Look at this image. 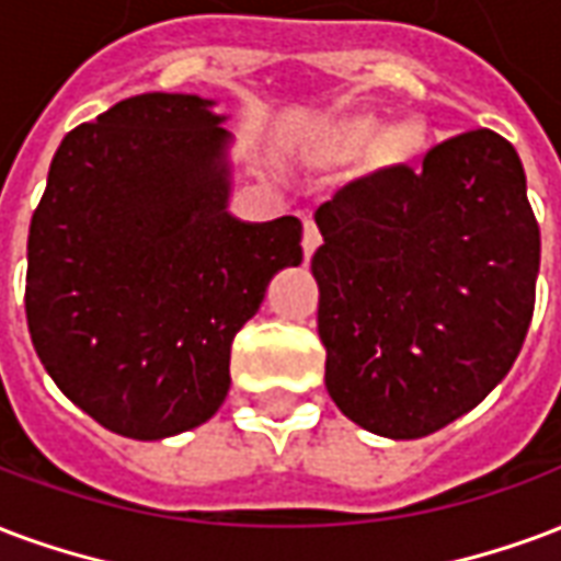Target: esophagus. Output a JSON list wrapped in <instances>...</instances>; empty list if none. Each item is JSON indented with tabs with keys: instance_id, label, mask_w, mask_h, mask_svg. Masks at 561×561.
Instances as JSON below:
<instances>
[{
	"instance_id": "esophagus-1",
	"label": "esophagus",
	"mask_w": 561,
	"mask_h": 561,
	"mask_svg": "<svg viewBox=\"0 0 561 561\" xmlns=\"http://www.w3.org/2000/svg\"><path fill=\"white\" fill-rule=\"evenodd\" d=\"M318 247H321V231L314 226V219H306V228H302V255H306V261L312 259Z\"/></svg>"
}]
</instances>
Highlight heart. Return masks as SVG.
<instances>
[{
    "label": "heart",
    "mask_w": 561,
    "mask_h": 561,
    "mask_svg": "<svg viewBox=\"0 0 561 561\" xmlns=\"http://www.w3.org/2000/svg\"><path fill=\"white\" fill-rule=\"evenodd\" d=\"M377 129H380V122L375 115L342 118V122L330 127V148L335 153H356L377 135L375 148H371L375 165H398L410 163L425 145V130H422V124L416 118H398V122L386 124L380 134L376 133Z\"/></svg>",
    "instance_id": "heart-1"
}]
</instances>
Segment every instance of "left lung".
<instances>
[{
    "mask_svg": "<svg viewBox=\"0 0 561 561\" xmlns=\"http://www.w3.org/2000/svg\"><path fill=\"white\" fill-rule=\"evenodd\" d=\"M327 392L359 428L428 437L508 375L535 309L541 234L524 163L470 130L342 186L314 210Z\"/></svg>",
    "mask_w": 561,
    "mask_h": 561,
    "instance_id": "8db88e82",
    "label": "left lung"
}]
</instances>
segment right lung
I'll use <instances>...</instances> for the list:
<instances>
[{
  "instance_id": "1",
  "label": "right lung",
  "mask_w": 561,
  "mask_h": 561,
  "mask_svg": "<svg viewBox=\"0 0 561 561\" xmlns=\"http://www.w3.org/2000/svg\"><path fill=\"white\" fill-rule=\"evenodd\" d=\"M214 106L148 91L80 124L28 226L32 344L61 392L122 437L214 416L234 335L302 261L297 217L228 214L231 133Z\"/></svg>"
}]
</instances>
